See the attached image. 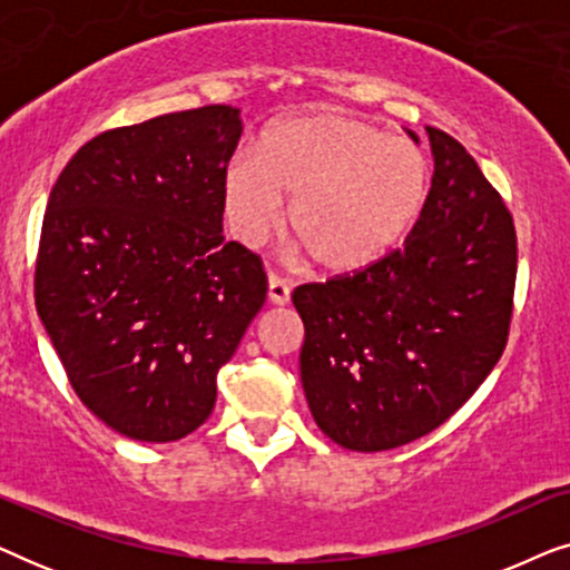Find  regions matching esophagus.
Listing matches in <instances>:
<instances>
[{
    "mask_svg": "<svg viewBox=\"0 0 570 570\" xmlns=\"http://www.w3.org/2000/svg\"><path fill=\"white\" fill-rule=\"evenodd\" d=\"M287 301H291V285H287L283 277L269 275V303H275V306H285Z\"/></svg>",
    "mask_w": 570,
    "mask_h": 570,
    "instance_id": "1",
    "label": "esophagus"
}]
</instances>
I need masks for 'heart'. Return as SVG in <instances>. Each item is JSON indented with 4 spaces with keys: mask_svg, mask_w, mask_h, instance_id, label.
Segmentation results:
<instances>
[{
    "mask_svg": "<svg viewBox=\"0 0 570 570\" xmlns=\"http://www.w3.org/2000/svg\"><path fill=\"white\" fill-rule=\"evenodd\" d=\"M431 191V163L415 142L334 111L287 116L244 147L223 176L233 238L256 246L283 217L314 264L353 275L384 259L415 228Z\"/></svg>",
    "mask_w": 570,
    "mask_h": 570,
    "instance_id": "b5f03b06",
    "label": "heart"
}]
</instances>
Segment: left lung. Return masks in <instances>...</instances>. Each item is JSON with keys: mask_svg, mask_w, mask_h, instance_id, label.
Here are the masks:
<instances>
[{"mask_svg": "<svg viewBox=\"0 0 570 570\" xmlns=\"http://www.w3.org/2000/svg\"><path fill=\"white\" fill-rule=\"evenodd\" d=\"M425 131L431 191L404 246L357 275L293 293L311 415L334 443L365 454L435 431L478 392L509 337L511 213L454 137Z\"/></svg>", "mask_w": 570, "mask_h": 570, "instance_id": "8db88e82", "label": "left lung"}]
</instances>
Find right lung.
I'll list each match as a JSON object with an SVG mask.
<instances>
[{
	"label": "right lung",
	"mask_w": 570,
	"mask_h": 570,
	"mask_svg": "<svg viewBox=\"0 0 570 570\" xmlns=\"http://www.w3.org/2000/svg\"><path fill=\"white\" fill-rule=\"evenodd\" d=\"M233 106L163 114L75 153L46 205L36 308L98 420L168 443L205 423L217 371L267 298L259 256L223 238Z\"/></svg>",
	"instance_id": "right-lung-1"
}]
</instances>
